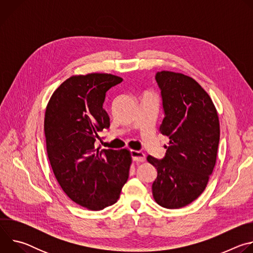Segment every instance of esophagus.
<instances>
[{"label":"esophagus","instance_id":"esophagus-1","mask_svg":"<svg viewBox=\"0 0 253 253\" xmlns=\"http://www.w3.org/2000/svg\"><path fill=\"white\" fill-rule=\"evenodd\" d=\"M130 155L134 161L143 162L144 160H145V154L141 151H138V150H131Z\"/></svg>","mask_w":253,"mask_h":253}]
</instances>
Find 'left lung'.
<instances>
[{
	"label": "left lung",
	"instance_id": "8db88e82",
	"mask_svg": "<svg viewBox=\"0 0 253 253\" xmlns=\"http://www.w3.org/2000/svg\"><path fill=\"white\" fill-rule=\"evenodd\" d=\"M155 80L164 111L159 132L170 141L162 159L147 156L157 169L152 194L162 207L181 208L194 201L208 183L217 156L219 119L209 95L191 77L161 71Z\"/></svg>",
	"mask_w": 253,
	"mask_h": 253
}]
</instances>
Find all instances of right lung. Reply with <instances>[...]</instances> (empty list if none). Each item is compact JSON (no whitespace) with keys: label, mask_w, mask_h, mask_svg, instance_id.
Here are the masks:
<instances>
[{"label":"right lung","mask_w":253,"mask_h":253,"mask_svg":"<svg viewBox=\"0 0 253 253\" xmlns=\"http://www.w3.org/2000/svg\"><path fill=\"white\" fill-rule=\"evenodd\" d=\"M122 78L92 73L67 79L53 93L45 113L48 158L63 191L75 203L102 210L114 204L127 182V149H95L110 119L103 105L107 91Z\"/></svg>","instance_id":"1"}]
</instances>
